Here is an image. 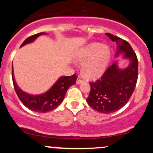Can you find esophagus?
Masks as SVG:
<instances>
[{
    "mask_svg": "<svg viewBox=\"0 0 153 153\" xmlns=\"http://www.w3.org/2000/svg\"><path fill=\"white\" fill-rule=\"evenodd\" d=\"M82 80H81V79H80V78H78V79H77V80H76V84H78V85H80V84H81V83H82Z\"/></svg>",
    "mask_w": 153,
    "mask_h": 153,
    "instance_id": "esophagus-1",
    "label": "esophagus"
}]
</instances>
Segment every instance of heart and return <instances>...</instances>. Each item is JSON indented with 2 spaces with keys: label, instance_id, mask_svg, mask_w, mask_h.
<instances>
[{
  "label": "heart",
  "instance_id": "b5f03b06",
  "mask_svg": "<svg viewBox=\"0 0 153 153\" xmlns=\"http://www.w3.org/2000/svg\"><path fill=\"white\" fill-rule=\"evenodd\" d=\"M76 57L83 62L82 74L89 78H99L106 71L110 61V49L107 45L91 43L80 51Z\"/></svg>",
  "mask_w": 153,
  "mask_h": 153
}]
</instances>
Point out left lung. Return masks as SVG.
<instances>
[{
    "label": "left lung",
    "instance_id": "8db88e82",
    "mask_svg": "<svg viewBox=\"0 0 153 153\" xmlns=\"http://www.w3.org/2000/svg\"><path fill=\"white\" fill-rule=\"evenodd\" d=\"M106 34L116 44L115 57L122 54V59H127L129 65L120 68L117 60L99 80L90 82L91 91L86 101L93 109L109 114L120 109L130 99L137 80L138 60L127 41L109 33Z\"/></svg>",
    "mask_w": 153,
    "mask_h": 153
}]
</instances>
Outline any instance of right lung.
Returning <instances> with one entry per match:
<instances>
[{
  "mask_svg": "<svg viewBox=\"0 0 153 153\" xmlns=\"http://www.w3.org/2000/svg\"><path fill=\"white\" fill-rule=\"evenodd\" d=\"M44 34H47L45 32H42L29 36L22 43L20 47L34 42L39 36ZM12 78H13V86L16 93L23 104L29 109L39 113H47L55 109L62 102L68 89L71 85L75 84L77 80V77L75 74L71 76H60L53 84V85L46 92L42 94L33 95L24 92L17 85L15 80L13 65H12Z\"/></svg>",
  "mask_w": 153,
  "mask_h": 153,
  "instance_id": "right-lung-1",
  "label": "right lung"
}]
</instances>
